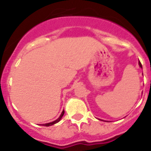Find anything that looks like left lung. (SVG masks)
<instances>
[{
	"instance_id": "8db88e82",
	"label": "left lung",
	"mask_w": 151,
	"mask_h": 151,
	"mask_svg": "<svg viewBox=\"0 0 151 151\" xmlns=\"http://www.w3.org/2000/svg\"><path fill=\"white\" fill-rule=\"evenodd\" d=\"M139 66H140V67L142 68V65H141V62H140V61H139Z\"/></svg>"
}]
</instances>
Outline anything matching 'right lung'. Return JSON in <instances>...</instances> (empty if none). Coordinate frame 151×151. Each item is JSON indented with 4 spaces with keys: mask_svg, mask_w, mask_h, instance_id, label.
Masks as SVG:
<instances>
[{
    "mask_svg": "<svg viewBox=\"0 0 151 151\" xmlns=\"http://www.w3.org/2000/svg\"><path fill=\"white\" fill-rule=\"evenodd\" d=\"M63 114H64V110H63L62 113H61V115L60 116V117H59V118H58V119H57V120L54 121V122H49V123H46V124H42V125H44V126H50V125H54V124H56V123H57V122H59L60 120V119H61V118H62V117H63Z\"/></svg>",
    "mask_w": 151,
    "mask_h": 151,
    "instance_id": "add662e5",
    "label": "right lung"
}]
</instances>
